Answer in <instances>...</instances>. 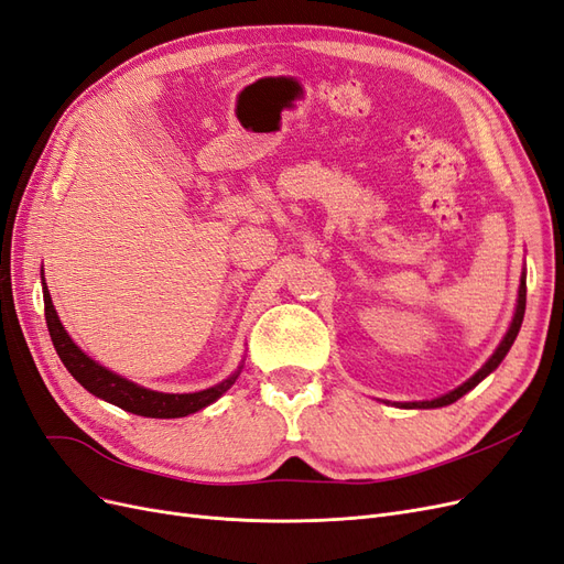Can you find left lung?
Instances as JSON below:
<instances>
[{"label":"left lung","instance_id":"obj_1","mask_svg":"<svg viewBox=\"0 0 564 564\" xmlns=\"http://www.w3.org/2000/svg\"><path fill=\"white\" fill-rule=\"evenodd\" d=\"M524 303H527V282H524V272H522V280H520V292H518V305H516V315H513V322H510V327H508V332H506V336H503V340L499 344V348L494 350V355L489 357V360L482 365V369H477L473 377L466 381V383H460L458 388H454L452 392H447V395H442V398H435V400H425V402H398V406H404V409H435V406H447V404H452V402H456L458 398H464L468 390H473L477 383H480L482 379H487L489 373L497 369L499 365H501V360L503 357L508 355V350H510V346H513V340H516V336H518V332H520V327H522V317H524Z\"/></svg>","mask_w":564,"mask_h":564}]
</instances>
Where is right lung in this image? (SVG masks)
I'll list each match as a JSON object with an SVG mask.
<instances>
[{
	"label": "right lung",
	"mask_w": 564,
	"mask_h": 564,
	"mask_svg": "<svg viewBox=\"0 0 564 564\" xmlns=\"http://www.w3.org/2000/svg\"><path fill=\"white\" fill-rule=\"evenodd\" d=\"M42 292H44L46 327H48L51 340H54V348L61 357V362L65 365V369L70 371L75 381L87 388L91 395L106 400L119 409H124V412L150 416V419H181L187 414H195V412H199V409L216 402L237 381V377H240L242 365L237 367V371L230 373L226 381H220V383H216L207 390H199V392H183V395H178V392H158V390L143 388L133 381H127L119 377V373L100 367L96 360H91L89 355H84L82 348L75 346V340L67 336L65 327L56 315V308H54V303H51V294H48L44 280H42Z\"/></svg>",
	"instance_id": "1"
}]
</instances>
